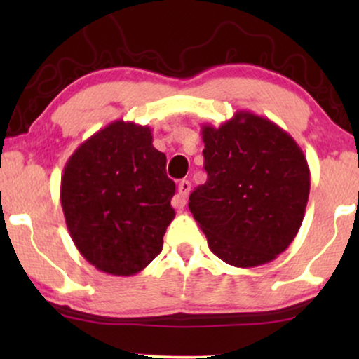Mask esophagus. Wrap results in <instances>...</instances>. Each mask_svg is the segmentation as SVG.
Segmentation results:
<instances>
[{"label":"esophagus","instance_id":"1","mask_svg":"<svg viewBox=\"0 0 359 359\" xmlns=\"http://www.w3.org/2000/svg\"><path fill=\"white\" fill-rule=\"evenodd\" d=\"M189 191H191V183H189V181H186V180L180 181V184H178V193L175 194L173 201H171V204H173L175 209H183V208H184V205H186V199H188Z\"/></svg>","mask_w":359,"mask_h":359}]
</instances>
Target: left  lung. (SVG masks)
<instances>
[{"label":"left lung","instance_id":"8db88e82","mask_svg":"<svg viewBox=\"0 0 359 359\" xmlns=\"http://www.w3.org/2000/svg\"><path fill=\"white\" fill-rule=\"evenodd\" d=\"M208 181L189 210L222 262L252 268L273 262L301 229L311 171L296 140L266 117L237 111L203 126Z\"/></svg>","mask_w":359,"mask_h":359}]
</instances>
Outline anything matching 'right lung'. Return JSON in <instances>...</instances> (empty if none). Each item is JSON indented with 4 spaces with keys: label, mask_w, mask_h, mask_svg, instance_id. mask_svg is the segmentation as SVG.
<instances>
[{
    "label": "right lung",
    "mask_w": 359,
    "mask_h": 359,
    "mask_svg": "<svg viewBox=\"0 0 359 359\" xmlns=\"http://www.w3.org/2000/svg\"><path fill=\"white\" fill-rule=\"evenodd\" d=\"M151 129L114 121L83 142L63 168L60 201L83 258L102 273L132 276L163 248L175 219V183Z\"/></svg>",
    "instance_id": "obj_1"
}]
</instances>
